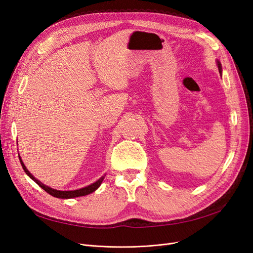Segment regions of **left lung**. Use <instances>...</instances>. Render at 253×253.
<instances>
[{
    "mask_svg": "<svg viewBox=\"0 0 253 253\" xmlns=\"http://www.w3.org/2000/svg\"><path fill=\"white\" fill-rule=\"evenodd\" d=\"M217 66H218V71H219V74H221V72H223V71H221V64H220L219 61H217Z\"/></svg>",
    "mask_w": 253,
    "mask_h": 253,
    "instance_id": "obj_1",
    "label": "left lung"
}]
</instances>
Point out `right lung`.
Segmentation results:
<instances>
[{
    "mask_svg": "<svg viewBox=\"0 0 253 253\" xmlns=\"http://www.w3.org/2000/svg\"><path fill=\"white\" fill-rule=\"evenodd\" d=\"M19 158H20V162H21L23 170L25 171V173L29 176V177L32 178L36 183H38V185H39L43 190L46 191L48 194H50L53 197H57V198H74V197H79V196H84V195L90 194V193H93L94 191H96L99 187H100L102 180L104 179V176H102V177L99 178L97 181H95L94 183H91V185H89L85 188H82V189H79V190H74V191H60V190H56V189H52V188L45 186L44 183H42L40 180H38L36 177H34V175L30 174V172L26 169V167H25L24 163L22 162L20 155H19Z\"/></svg>",
    "mask_w": 253,
    "mask_h": 253,
    "instance_id": "add662e5",
    "label": "right lung"
}]
</instances>
